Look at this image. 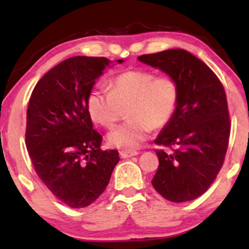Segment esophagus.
Instances as JSON below:
<instances>
[{"mask_svg":"<svg viewBox=\"0 0 249 249\" xmlns=\"http://www.w3.org/2000/svg\"><path fill=\"white\" fill-rule=\"evenodd\" d=\"M137 154H138V152H136V151H125V149H122V151H120V156L122 159L132 158V156H136Z\"/></svg>","mask_w":249,"mask_h":249,"instance_id":"34e87169","label":"esophagus"}]
</instances>
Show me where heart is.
Returning <instances> with one entry per match:
<instances>
[{"instance_id": "b5f03b06", "label": "heart", "mask_w": 249, "mask_h": 249, "mask_svg": "<svg viewBox=\"0 0 249 249\" xmlns=\"http://www.w3.org/2000/svg\"><path fill=\"white\" fill-rule=\"evenodd\" d=\"M178 87L170 76H156L147 70H131L118 74L110 89L96 87L88 95L87 107L97 124L112 128L127 107L130 119L108 134V141L119 148L138 147L152 128L166 125L178 105Z\"/></svg>"}]
</instances>
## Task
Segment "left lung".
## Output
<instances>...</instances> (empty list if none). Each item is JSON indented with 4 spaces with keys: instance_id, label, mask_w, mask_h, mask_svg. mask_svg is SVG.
I'll list each match as a JSON object with an SVG mask.
<instances>
[{
    "instance_id": "1",
    "label": "left lung",
    "mask_w": 249,
    "mask_h": 249,
    "mask_svg": "<svg viewBox=\"0 0 249 249\" xmlns=\"http://www.w3.org/2000/svg\"><path fill=\"white\" fill-rule=\"evenodd\" d=\"M160 68L178 87L176 112L155 144L159 168L152 185L170 202L203 195L222 168L229 145L230 115L219 78L202 60L181 49L138 56ZM168 148V150H165Z\"/></svg>"
}]
</instances>
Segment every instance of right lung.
<instances>
[{"label": "right lung", "mask_w": 249, "mask_h": 249, "mask_svg": "<svg viewBox=\"0 0 249 249\" xmlns=\"http://www.w3.org/2000/svg\"><path fill=\"white\" fill-rule=\"evenodd\" d=\"M108 63L95 56L62 61L36 84L27 108L26 146L34 169L47 189L72 209L98 198L120 160L115 149H101L103 137L93 129L87 107L95 80Z\"/></svg>", "instance_id": "obj_1"}]
</instances>
